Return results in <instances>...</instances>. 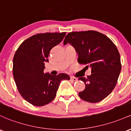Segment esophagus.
Listing matches in <instances>:
<instances>
[{"label": "esophagus", "instance_id": "34e87169", "mask_svg": "<svg viewBox=\"0 0 131 131\" xmlns=\"http://www.w3.org/2000/svg\"><path fill=\"white\" fill-rule=\"evenodd\" d=\"M70 79H71V80H72L73 81H77V78L75 77H70Z\"/></svg>", "mask_w": 131, "mask_h": 131}]
</instances>
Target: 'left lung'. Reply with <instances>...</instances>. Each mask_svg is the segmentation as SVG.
I'll use <instances>...</instances> for the list:
<instances>
[{
  "mask_svg": "<svg viewBox=\"0 0 131 131\" xmlns=\"http://www.w3.org/2000/svg\"><path fill=\"white\" fill-rule=\"evenodd\" d=\"M67 43L75 49L78 63L91 69V75L78 78L85 84V89L78 94L80 98L90 103L104 100L114 90L121 70L116 45L105 35L92 30L69 33L63 42Z\"/></svg>",
  "mask_w": 131,
  "mask_h": 131,
  "instance_id": "left-lung-1",
  "label": "left lung"
}]
</instances>
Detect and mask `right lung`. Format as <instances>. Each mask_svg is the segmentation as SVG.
<instances>
[{
	"mask_svg": "<svg viewBox=\"0 0 131 131\" xmlns=\"http://www.w3.org/2000/svg\"><path fill=\"white\" fill-rule=\"evenodd\" d=\"M66 32L38 34L27 38L14 54L13 74L23 98L33 105L42 106L55 97L61 80L70 79L65 73L53 76L44 73L50 50L60 43Z\"/></svg>",
	"mask_w": 131,
	"mask_h": 131,
	"instance_id": "obj_1",
	"label": "right lung"
}]
</instances>
